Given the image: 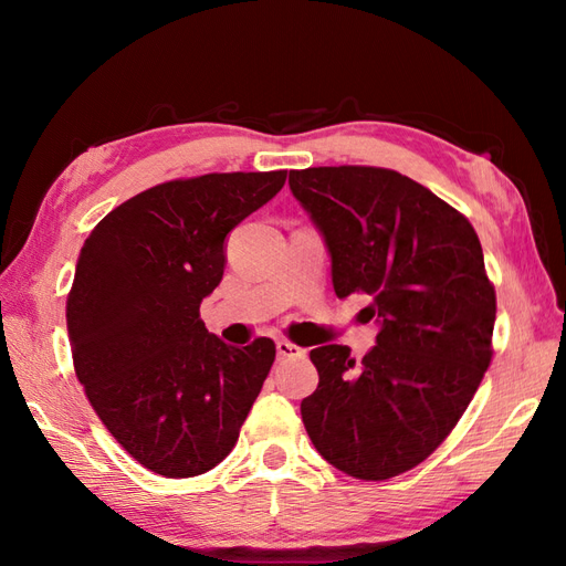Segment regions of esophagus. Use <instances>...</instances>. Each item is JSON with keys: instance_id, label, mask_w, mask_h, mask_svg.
<instances>
[{"instance_id": "esophagus-1", "label": "esophagus", "mask_w": 566, "mask_h": 566, "mask_svg": "<svg viewBox=\"0 0 566 566\" xmlns=\"http://www.w3.org/2000/svg\"><path fill=\"white\" fill-rule=\"evenodd\" d=\"M276 352H279L281 358H297V356H304V349L297 347V345H293V342H287V339H279V342H276Z\"/></svg>"}]
</instances>
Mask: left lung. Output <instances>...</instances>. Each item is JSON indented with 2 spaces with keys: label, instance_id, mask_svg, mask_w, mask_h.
Wrapping results in <instances>:
<instances>
[{
  "label": "left lung",
  "instance_id": "obj_1",
  "mask_svg": "<svg viewBox=\"0 0 566 566\" xmlns=\"http://www.w3.org/2000/svg\"><path fill=\"white\" fill-rule=\"evenodd\" d=\"M287 184L331 252L335 295H370L380 325L361 366L349 347L312 349L318 387L302 422L333 468L382 482L437 451L491 364L482 243L468 217L394 169H293Z\"/></svg>",
  "mask_w": 566,
  "mask_h": 566
}]
</instances>
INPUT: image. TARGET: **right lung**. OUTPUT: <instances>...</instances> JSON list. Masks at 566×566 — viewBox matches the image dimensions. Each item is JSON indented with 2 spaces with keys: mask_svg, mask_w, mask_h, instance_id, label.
<instances>
[{
  "mask_svg": "<svg viewBox=\"0 0 566 566\" xmlns=\"http://www.w3.org/2000/svg\"><path fill=\"white\" fill-rule=\"evenodd\" d=\"M287 172L175 179L129 198L84 241L65 318L77 380L106 430L150 472L184 479L235 447L276 358L208 333L200 302L224 276L227 235Z\"/></svg>",
  "mask_w": 566,
  "mask_h": 566,
  "instance_id": "obj_1",
  "label": "right lung"
}]
</instances>
